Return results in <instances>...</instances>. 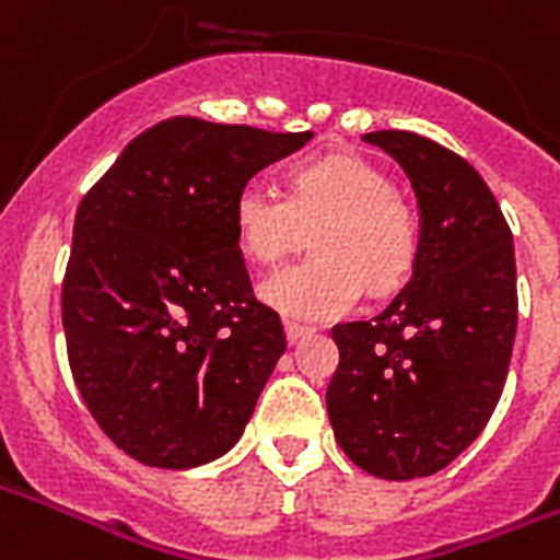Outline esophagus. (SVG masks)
Returning a JSON list of instances; mask_svg holds the SVG:
<instances>
[{
	"mask_svg": "<svg viewBox=\"0 0 560 560\" xmlns=\"http://www.w3.org/2000/svg\"><path fill=\"white\" fill-rule=\"evenodd\" d=\"M284 335H288L290 343H299L302 337L311 335V328L302 326V323H296V319H284Z\"/></svg>",
	"mask_w": 560,
	"mask_h": 560,
	"instance_id": "obj_1",
	"label": "esophagus"
}]
</instances>
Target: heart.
Here are the masks:
<instances>
[{
    "label": "heart",
    "mask_w": 560,
    "mask_h": 560,
    "mask_svg": "<svg viewBox=\"0 0 560 560\" xmlns=\"http://www.w3.org/2000/svg\"><path fill=\"white\" fill-rule=\"evenodd\" d=\"M232 217L241 249L258 264L279 261L312 232L314 255L261 284V296L290 317H343L364 288L373 296L399 288L420 252L417 217L394 178L352 152L293 166L288 196L258 182L241 187Z\"/></svg>",
    "instance_id": "1"
}]
</instances>
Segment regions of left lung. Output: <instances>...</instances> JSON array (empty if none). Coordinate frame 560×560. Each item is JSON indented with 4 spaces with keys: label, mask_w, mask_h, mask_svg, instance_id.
<instances>
[{
    "label": "left lung",
    "mask_w": 560,
    "mask_h": 560,
    "mask_svg": "<svg viewBox=\"0 0 560 560\" xmlns=\"http://www.w3.org/2000/svg\"><path fill=\"white\" fill-rule=\"evenodd\" d=\"M364 140L411 178L420 252L378 317L331 328L326 408L352 464L405 481L452 464L488 425L517 335V264L497 196L464 158L413 131Z\"/></svg>",
    "instance_id": "obj_1"
}]
</instances>
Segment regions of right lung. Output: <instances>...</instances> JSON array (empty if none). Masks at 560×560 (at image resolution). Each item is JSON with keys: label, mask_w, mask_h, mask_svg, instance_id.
<instances>
[{"label": "right lung", "mask_w": 560, "mask_h": 560, "mask_svg": "<svg viewBox=\"0 0 560 560\" xmlns=\"http://www.w3.org/2000/svg\"><path fill=\"white\" fill-rule=\"evenodd\" d=\"M311 138L170 117L79 202L67 358L93 420L140 464L199 467L241 441L288 337L252 290L232 205Z\"/></svg>", "instance_id": "1"}]
</instances>
